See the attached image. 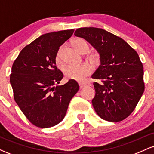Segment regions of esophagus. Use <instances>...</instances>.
<instances>
[{"instance_id": "obj_1", "label": "esophagus", "mask_w": 154, "mask_h": 154, "mask_svg": "<svg viewBox=\"0 0 154 154\" xmlns=\"http://www.w3.org/2000/svg\"><path fill=\"white\" fill-rule=\"evenodd\" d=\"M79 88L82 89V88H84L85 86L86 85V84H85V83H82V82H79Z\"/></svg>"}]
</instances>
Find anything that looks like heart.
<instances>
[{"label": "heart", "mask_w": 154, "mask_h": 154, "mask_svg": "<svg viewBox=\"0 0 154 154\" xmlns=\"http://www.w3.org/2000/svg\"><path fill=\"white\" fill-rule=\"evenodd\" d=\"M73 45L79 52L85 47H88L86 41L82 38L76 39L74 41ZM61 60H62V47L60 48L56 55V63H61ZM93 66L88 63H82L79 64H68L63 68V72L67 78L80 81V82L84 81L87 76L90 75L93 72Z\"/></svg>", "instance_id": "obj_1"}]
</instances>
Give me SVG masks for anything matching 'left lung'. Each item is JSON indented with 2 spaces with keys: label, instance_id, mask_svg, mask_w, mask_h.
Instances as JSON below:
<instances>
[{
  "label": "left lung",
  "instance_id": "8db88e82",
  "mask_svg": "<svg viewBox=\"0 0 154 154\" xmlns=\"http://www.w3.org/2000/svg\"><path fill=\"white\" fill-rule=\"evenodd\" d=\"M75 35L84 38L100 55V64L92 75L93 108L101 119L122 121L131 114L144 92L143 66L137 53L126 41L105 29L79 28Z\"/></svg>",
  "mask_w": 154,
  "mask_h": 154
}]
</instances>
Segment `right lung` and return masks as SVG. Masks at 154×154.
Instances as JSON below:
<instances>
[{"label":"right lung","instance_id":"add662e5","mask_svg":"<svg viewBox=\"0 0 154 154\" xmlns=\"http://www.w3.org/2000/svg\"><path fill=\"white\" fill-rule=\"evenodd\" d=\"M74 31L41 35L21 51L12 66L10 82L16 103L28 120L38 128H51L61 122L70 100L79 91L75 79L58 85L63 75L56 65L59 47Z\"/></svg>","mask_w":154,"mask_h":154}]
</instances>
